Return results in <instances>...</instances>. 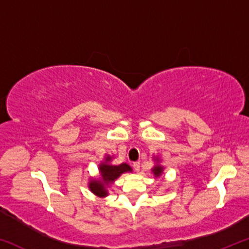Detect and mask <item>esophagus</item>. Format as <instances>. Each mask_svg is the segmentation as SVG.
<instances>
[{
	"label": "esophagus",
	"mask_w": 249,
	"mask_h": 249,
	"mask_svg": "<svg viewBox=\"0 0 249 249\" xmlns=\"http://www.w3.org/2000/svg\"><path fill=\"white\" fill-rule=\"evenodd\" d=\"M140 167H141V162H140V161H135V162H133V168L135 169V171L140 170Z\"/></svg>",
	"instance_id": "1"
}]
</instances>
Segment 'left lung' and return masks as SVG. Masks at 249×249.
<instances>
[{"instance_id": "8db88e82", "label": "left lung", "mask_w": 249, "mask_h": 249, "mask_svg": "<svg viewBox=\"0 0 249 249\" xmlns=\"http://www.w3.org/2000/svg\"><path fill=\"white\" fill-rule=\"evenodd\" d=\"M156 161L159 162L158 158L156 159ZM151 170H153L155 177H157V178H158V177H160V176H161V174H162V171H163V167H162V166H160V165H158V163H157V165H156V166H155Z\"/></svg>"}]
</instances>
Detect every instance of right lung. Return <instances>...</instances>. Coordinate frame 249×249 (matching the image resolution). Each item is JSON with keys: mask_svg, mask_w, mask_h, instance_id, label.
Masks as SVG:
<instances>
[{"mask_svg": "<svg viewBox=\"0 0 249 249\" xmlns=\"http://www.w3.org/2000/svg\"><path fill=\"white\" fill-rule=\"evenodd\" d=\"M111 156H107L105 160L103 162H101L99 165V171L101 175V178L98 180H91L89 182V189L94 193L95 196L100 197H104L107 196V187L112 182L119 178V177L124 174V172L132 171V168H130L127 163H121L119 166L111 165Z\"/></svg>", "mask_w": 249, "mask_h": 249, "instance_id": "obj_1", "label": "right lung"}]
</instances>
